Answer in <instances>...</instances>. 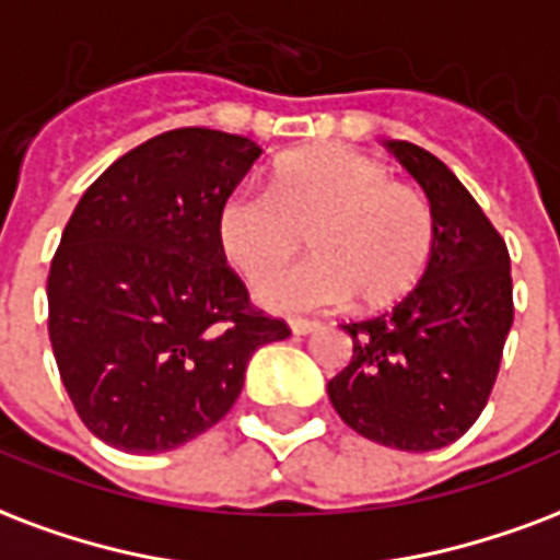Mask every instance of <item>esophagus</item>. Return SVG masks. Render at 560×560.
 Returning a JSON list of instances; mask_svg holds the SVG:
<instances>
[{
	"instance_id": "obj_1",
	"label": "esophagus",
	"mask_w": 560,
	"mask_h": 560,
	"mask_svg": "<svg viewBox=\"0 0 560 560\" xmlns=\"http://www.w3.org/2000/svg\"><path fill=\"white\" fill-rule=\"evenodd\" d=\"M319 323L317 319H290V331L293 335H314V331H319Z\"/></svg>"
}]
</instances>
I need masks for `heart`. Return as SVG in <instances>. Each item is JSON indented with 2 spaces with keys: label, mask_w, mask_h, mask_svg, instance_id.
<instances>
[{
  "label": "heart",
  "mask_w": 560,
  "mask_h": 560,
  "mask_svg": "<svg viewBox=\"0 0 560 560\" xmlns=\"http://www.w3.org/2000/svg\"><path fill=\"white\" fill-rule=\"evenodd\" d=\"M308 236L315 258L258 288L272 311L296 314L358 296L382 308L425 276L434 217L417 190L347 147H314L281 158L270 190L237 187L217 211V243L243 279L280 269Z\"/></svg>",
  "instance_id": "1"
}]
</instances>
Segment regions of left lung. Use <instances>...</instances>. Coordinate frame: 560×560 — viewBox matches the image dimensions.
Returning a JSON list of instances; mask_svg holds the SVG:
<instances>
[{"label": "left lung", "mask_w": 560, "mask_h": 560, "mask_svg": "<svg viewBox=\"0 0 560 560\" xmlns=\"http://www.w3.org/2000/svg\"><path fill=\"white\" fill-rule=\"evenodd\" d=\"M387 149L429 196L432 261L394 311L343 326L352 361L328 382V399L366 441L432 452L458 441L488 405L514 323L511 258L441 158L408 140Z\"/></svg>", "instance_id": "obj_1"}]
</instances>
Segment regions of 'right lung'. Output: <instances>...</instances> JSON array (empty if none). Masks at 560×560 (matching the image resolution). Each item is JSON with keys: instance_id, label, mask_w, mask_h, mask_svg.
Segmentation results:
<instances>
[{"instance_id": "right-lung-1", "label": "right lung", "mask_w": 560, "mask_h": 560, "mask_svg": "<svg viewBox=\"0 0 560 560\" xmlns=\"http://www.w3.org/2000/svg\"><path fill=\"white\" fill-rule=\"evenodd\" d=\"M264 149L213 128L140 143L75 205L46 281L49 340L81 422L152 455L237 402L255 349L284 340L217 243V211Z\"/></svg>"}]
</instances>
